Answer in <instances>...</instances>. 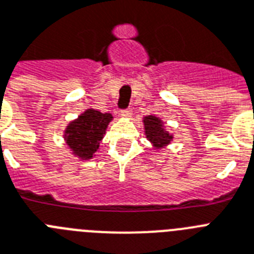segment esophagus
Masks as SVG:
<instances>
[{"label": "esophagus", "mask_w": 254, "mask_h": 254, "mask_svg": "<svg viewBox=\"0 0 254 254\" xmlns=\"http://www.w3.org/2000/svg\"><path fill=\"white\" fill-rule=\"evenodd\" d=\"M131 114H133V110H131V107H127V109H123L121 110V116L123 118H129V116H131Z\"/></svg>", "instance_id": "1"}]
</instances>
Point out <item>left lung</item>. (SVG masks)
<instances>
[{
  "label": "left lung",
  "instance_id": "obj_1",
  "mask_svg": "<svg viewBox=\"0 0 254 254\" xmlns=\"http://www.w3.org/2000/svg\"><path fill=\"white\" fill-rule=\"evenodd\" d=\"M144 127L148 139L156 147H162V145L169 144L170 139H173V136L164 130L160 119L154 118V116H147L144 119Z\"/></svg>",
  "mask_w": 254,
  "mask_h": 254
}]
</instances>
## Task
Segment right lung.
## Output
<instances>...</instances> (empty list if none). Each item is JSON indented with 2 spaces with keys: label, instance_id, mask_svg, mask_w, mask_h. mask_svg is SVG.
Listing matches in <instances>:
<instances>
[{
  "label": "right lung",
  "instance_id": "obj_1",
  "mask_svg": "<svg viewBox=\"0 0 254 254\" xmlns=\"http://www.w3.org/2000/svg\"><path fill=\"white\" fill-rule=\"evenodd\" d=\"M111 119V114L88 110L72 121L66 129V140L74 153L85 160L93 157Z\"/></svg>",
  "mask_w": 254,
  "mask_h": 254
}]
</instances>
